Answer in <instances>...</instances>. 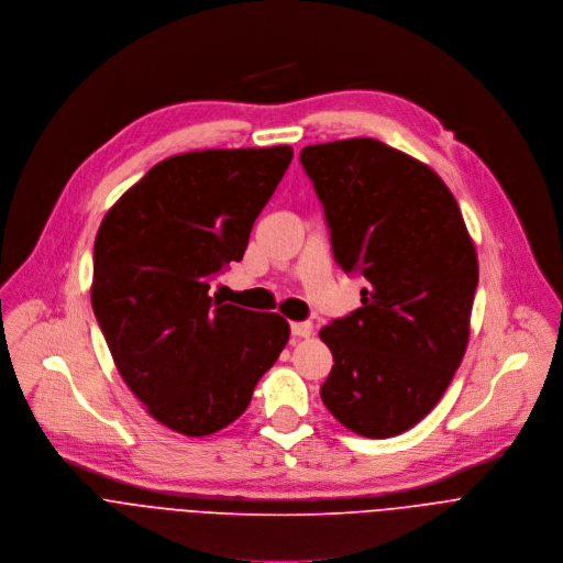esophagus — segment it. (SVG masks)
Instances as JSON below:
<instances>
[{"instance_id":"obj_1","label":"esophagus","mask_w":563,"mask_h":563,"mask_svg":"<svg viewBox=\"0 0 563 563\" xmlns=\"http://www.w3.org/2000/svg\"><path fill=\"white\" fill-rule=\"evenodd\" d=\"M290 332L295 336H310L312 334V323L310 321H292Z\"/></svg>"}]
</instances>
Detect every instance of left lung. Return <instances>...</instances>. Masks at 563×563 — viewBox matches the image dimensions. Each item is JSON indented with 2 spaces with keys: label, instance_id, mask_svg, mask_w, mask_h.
<instances>
[{
  "label": "left lung",
  "instance_id": "obj_1",
  "mask_svg": "<svg viewBox=\"0 0 563 563\" xmlns=\"http://www.w3.org/2000/svg\"><path fill=\"white\" fill-rule=\"evenodd\" d=\"M336 264L368 279L362 308L319 330L321 399L349 430L386 439L421 421L460 368L479 279L457 199L423 162L371 137L306 146Z\"/></svg>",
  "mask_w": 563,
  "mask_h": 563
}]
</instances>
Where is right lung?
I'll return each instance as SVG.
<instances>
[{
    "instance_id": "obj_1",
    "label": "right lung",
    "mask_w": 563,
    "mask_h": 563,
    "mask_svg": "<svg viewBox=\"0 0 563 563\" xmlns=\"http://www.w3.org/2000/svg\"><path fill=\"white\" fill-rule=\"evenodd\" d=\"M290 146L212 148L155 164L106 212L90 301L112 362L146 412L186 437L233 423L288 344L277 312L210 297L242 262Z\"/></svg>"
}]
</instances>
